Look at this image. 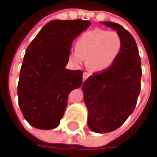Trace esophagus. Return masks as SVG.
<instances>
[{"label":"esophagus","mask_w":157,"mask_h":157,"mask_svg":"<svg viewBox=\"0 0 157 157\" xmlns=\"http://www.w3.org/2000/svg\"><path fill=\"white\" fill-rule=\"evenodd\" d=\"M89 76H90V74H89V73H86V72H85V73H83V75H82V80H83V81H85L86 79L89 77Z\"/></svg>","instance_id":"obj_1"}]
</instances>
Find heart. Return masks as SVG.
Returning <instances> with one entry per match:
<instances>
[{"mask_svg": "<svg viewBox=\"0 0 157 157\" xmlns=\"http://www.w3.org/2000/svg\"><path fill=\"white\" fill-rule=\"evenodd\" d=\"M123 48V40L116 32L94 29L83 33L76 41L75 51L69 55L70 61L81 63L85 60L91 72L104 71L115 62Z\"/></svg>", "mask_w": 157, "mask_h": 157, "instance_id": "heart-1", "label": "heart"}]
</instances>
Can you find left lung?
<instances>
[{"label": "left lung", "mask_w": 157, "mask_h": 157, "mask_svg": "<svg viewBox=\"0 0 157 157\" xmlns=\"http://www.w3.org/2000/svg\"><path fill=\"white\" fill-rule=\"evenodd\" d=\"M101 23L116 31L123 40L120 55L109 68L94 73L82 86L88 109V127L95 133L119 128L134 112L141 90V59L132 34L115 22Z\"/></svg>", "instance_id": "obj_1"}]
</instances>
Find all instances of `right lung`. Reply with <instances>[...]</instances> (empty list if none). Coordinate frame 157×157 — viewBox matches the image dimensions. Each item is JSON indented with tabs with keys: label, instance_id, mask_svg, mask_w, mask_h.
I'll return each instance as SVG.
<instances>
[{
	"label": "right lung",
	"instance_id": "1",
	"mask_svg": "<svg viewBox=\"0 0 157 157\" xmlns=\"http://www.w3.org/2000/svg\"><path fill=\"white\" fill-rule=\"evenodd\" d=\"M91 22L53 20L45 24L26 49L18 82V102L26 121L43 130L56 128L68 95L82 83V71L65 66L73 41Z\"/></svg>",
	"mask_w": 157,
	"mask_h": 157
}]
</instances>
